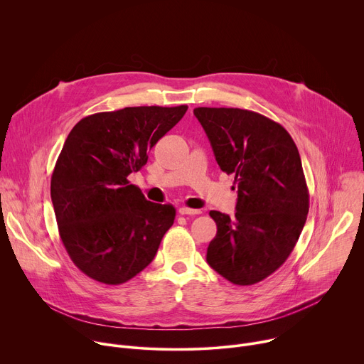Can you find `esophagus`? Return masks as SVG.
<instances>
[{"instance_id":"34e87169","label":"esophagus","mask_w":364,"mask_h":364,"mask_svg":"<svg viewBox=\"0 0 364 364\" xmlns=\"http://www.w3.org/2000/svg\"><path fill=\"white\" fill-rule=\"evenodd\" d=\"M178 213L180 215H200L201 210H198V209H188V207H180Z\"/></svg>"}]
</instances>
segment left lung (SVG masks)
Segmentation results:
<instances>
[{"instance_id":"8db88e82","label":"left lung","mask_w":364,"mask_h":364,"mask_svg":"<svg viewBox=\"0 0 364 364\" xmlns=\"http://www.w3.org/2000/svg\"><path fill=\"white\" fill-rule=\"evenodd\" d=\"M222 171L235 176L236 213L212 210L218 233L207 264L235 285H253L289 256L309 209L298 148L284 127L239 108H196Z\"/></svg>"}]
</instances>
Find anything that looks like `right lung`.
Masks as SVG:
<instances>
[{"label":"right lung","mask_w":364,"mask_h":364,"mask_svg":"<svg viewBox=\"0 0 364 364\" xmlns=\"http://www.w3.org/2000/svg\"><path fill=\"white\" fill-rule=\"evenodd\" d=\"M187 107H134L80 119L68 135L50 194L62 242L89 278L119 285L145 269L173 226L171 204L148 201L129 184L148 151Z\"/></svg>","instance_id":"1"}]
</instances>
